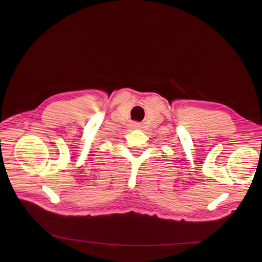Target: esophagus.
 <instances>
[{
  "instance_id": "obj_1",
  "label": "esophagus",
  "mask_w": 262,
  "mask_h": 262,
  "mask_svg": "<svg viewBox=\"0 0 262 262\" xmlns=\"http://www.w3.org/2000/svg\"><path fill=\"white\" fill-rule=\"evenodd\" d=\"M134 126H137V124H135V125H134Z\"/></svg>"
}]
</instances>
